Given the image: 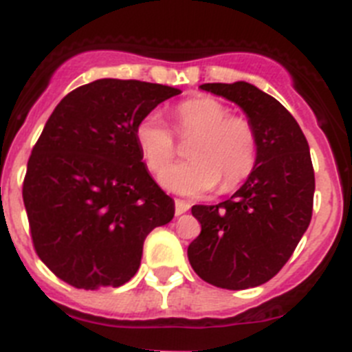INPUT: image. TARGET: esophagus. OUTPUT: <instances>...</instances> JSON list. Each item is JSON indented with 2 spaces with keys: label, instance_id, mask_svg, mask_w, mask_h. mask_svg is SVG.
<instances>
[{
  "label": "esophagus",
  "instance_id": "1",
  "mask_svg": "<svg viewBox=\"0 0 352 352\" xmlns=\"http://www.w3.org/2000/svg\"><path fill=\"white\" fill-rule=\"evenodd\" d=\"M190 210V204L185 203V201H179V199H176V203H174V211H176V214H183L185 211Z\"/></svg>",
  "mask_w": 352,
  "mask_h": 352
}]
</instances>
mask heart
<instances>
[{
    "label": "heart",
    "instance_id": "heart-1",
    "mask_svg": "<svg viewBox=\"0 0 352 352\" xmlns=\"http://www.w3.org/2000/svg\"><path fill=\"white\" fill-rule=\"evenodd\" d=\"M173 118L179 138L194 139L186 149L192 160L162 171L160 183L166 190L195 197L213 190L220 179L223 190H232L250 176L257 160V135L250 121L229 116V109L211 96L179 102ZM133 138L151 173H158L174 157L173 133L157 114L142 118Z\"/></svg>",
    "mask_w": 352,
    "mask_h": 352
}]
</instances>
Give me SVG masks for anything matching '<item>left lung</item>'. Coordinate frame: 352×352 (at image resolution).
<instances>
[{"label":"left lung","mask_w":352,"mask_h":352,"mask_svg":"<svg viewBox=\"0 0 352 352\" xmlns=\"http://www.w3.org/2000/svg\"><path fill=\"white\" fill-rule=\"evenodd\" d=\"M199 88L243 111L256 130L257 160L231 199L192 206L201 234L188 245V261L211 285L257 287L280 272L312 219L316 178L309 142L287 109L254 84Z\"/></svg>","instance_id":"8db88e82"}]
</instances>
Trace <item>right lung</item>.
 <instances>
[{
	"mask_svg": "<svg viewBox=\"0 0 352 352\" xmlns=\"http://www.w3.org/2000/svg\"><path fill=\"white\" fill-rule=\"evenodd\" d=\"M182 89L98 79L56 105L28 160L23 199L33 245L58 278L77 289L120 287L141 266L142 245L174 217L133 130Z\"/></svg>",
	"mask_w": 352,
	"mask_h": 352,
	"instance_id": "add662e5",
	"label": "right lung"
}]
</instances>
